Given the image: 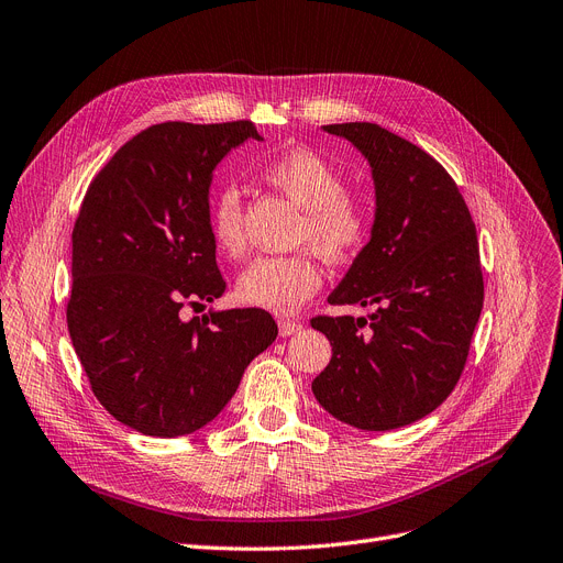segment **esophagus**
I'll use <instances>...</instances> for the list:
<instances>
[{
  "label": "esophagus",
  "mask_w": 563,
  "mask_h": 563,
  "mask_svg": "<svg viewBox=\"0 0 563 563\" xmlns=\"http://www.w3.org/2000/svg\"><path fill=\"white\" fill-rule=\"evenodd\" d=\"M279 334L282 336H290V334H298L302 330V323H298V320H286V318H279Z\"/></svg>",
  "instance_id": "1"
}]
</instances>
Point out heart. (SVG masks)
Returning <instances> with one entry per match:
<instances>
[{
	"mask_svg": "<svg viewBox=\"0 0 563 563\" xmlns=\"http://www.w3.org/2000/svg\"><path fill=\"white\" fill-rule=\"evenodd\" d=\"M261 180L302 208L292 245L311 247L328 263L355 258L371 235L368 206L345 192L343 174L323 155L296 148L265 159ZM208 229L216 247L229 256H243L245 206L238 185L224 183L208 203ZM320 288V271L309 252L288 256H261L235 282V298L247 307L292 313Z\"/></svg>",
	"mask_w": 563,
	"mask_h": 563,
	"instance_id": "obj_1",
	"label": "heart"
}]
</instances>
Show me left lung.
I'll return each mask as SVG.
<instances>
[{"label": "left lung", "mask_w": 563, "mask_h": 563, "mask_svg": "<svg viewBox=\"0 0 563 563\" xmlns=\"http://www.w3.org/2000/svg\"><path fill=\"white\" fill-rule=\"evenodd\" d=\"M371 165L376 218L330 305H376L368 318L316 316L332 360L311 383L332 417L391 431L431 415L461 380L484 309L476 227L435 157L376 123H332Z\"/></svg>", "instance_id": "left-lung-1"}]
</instances>
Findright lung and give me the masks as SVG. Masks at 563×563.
<instances>
[{
	"mask_svg": "<svg viewBox=\"0 0 563 563\" xmlns=\"http://www.w3.org/2000/svg\"><path fill=\"white\" fill-rule=\"evenodd\" d=\"M247 140H261L252 121L151 125L98 172L75 220L73 347L100 406L144 435L199 431L277 339L263 309L180 318L183 305L227 288L208 192L222 157Z\"/></svg>",
	"mask_w": 563,
	"mask_h": 563,
	"instance_id": "add662e5",
	"label": "right lung"
}]
</instances>
